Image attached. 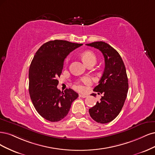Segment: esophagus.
Wrapping results in <instances>:
<instances>
[{
	"label": "esophagus",
	"mask_w": 155,
	"mask_h": 155,
	"mask_svg": "<svg viewBox=\"0 0 155 155\" xmlns=\"http://www.w3.org/2000/svg\"><path fill=\"white\" fill-rule=\"evenodd\" d=\"M79 97H81V98H86L87 97V96L86 95V94H79Z\"/></svg>",
	"instance_id": "1"
}]
</instances>
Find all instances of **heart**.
<instances>
[{"label": "heart", "mask_w": 155, "mask_h": 155, "mask_svg": "<svg viewBox=\"0 0 155 155\" xmlns=\"http://www.w3.org/2000/svg\"><path fill=\"white\" fill-rule=\"evenodd\" d=\"M81 58L82 60V61L84 62V63L86 65V66H88L89 64H95L96 62H97V57L92 51H86L82 53L81 54ZM68 58H67L66 60V62H68ZM82 81L84 84H89L91 83V81L90 79L87 77H85L82 79ZM77 89L79 91H82L84 89L83 86H81V85L77 84V86H75Z\"/></svg>", "instance_id": "heart-1"}]
</instances>
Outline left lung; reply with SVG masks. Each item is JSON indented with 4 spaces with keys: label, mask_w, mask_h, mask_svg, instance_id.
<instances>
[{
    "label": "left lung",
    "mask_w": 155,
    "mask_h": 155,
    "mask_svg": "<svg viewBox=\"0 0 155 155\" xmlns=\"http://www.w3.org/2000/svg\"><path fill=\"white\" fill-rule=\"evenodd\" d=\"M87 46L101 51L104 57L105 68L99 84L93 91L103 93L101 102L89 109L91 117L98 123L106 124L115 118L121 111L128 91L126 69L119 53L108 44L100 41ZM91 95L96 96L93 93Z\"/></svg>",
    "instance_id": "1"
}]
</instances>
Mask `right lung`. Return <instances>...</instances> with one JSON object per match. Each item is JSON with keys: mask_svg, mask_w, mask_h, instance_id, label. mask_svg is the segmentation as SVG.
I'll list each match as a JSON object with an SVG mask.
<instances>
[{"mask_svg": "<svg viewBox=\"0 0 155 155\" xmlns=\"http://www.w3.org/2000/svg\"><path fill=\"white\" fill-rule=\"evenodd\" d=\"M82 44L54 40L44 44L29 69V92L38 114L47 120L58 122L66 117L78 94L71 89L64 92L57 87L65 58Z\"/></svg>", "mask_w": 155, "mask_h": 155, "instance_id": "right-lung-1", "label": "right lung"}]
</instances>
